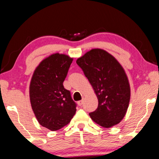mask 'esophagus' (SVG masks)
<instances>
[{
  "label": "esophagus",
  "mask_w": 159,
  "mask_h": 159,
  "mask_svg": "<svg viewBox=\"0 0 159 159\" xmlns=\"http://www.w3.org/2000/svg\"><path fill=\"white\" fill-rule=\"evenodd\" d=\"M78 105H79L80 106H82V105H83V100H80L78 102Z\"/></svg>",
  "instance_id": "esophagus-1"
}]
</instances>
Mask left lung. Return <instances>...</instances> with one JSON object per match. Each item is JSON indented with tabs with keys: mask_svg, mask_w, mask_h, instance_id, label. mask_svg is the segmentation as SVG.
<instances>
[{
	"mask_svg": "<svg viewBox=\"0 0 159 159\" xmlns=\"http://www.w3.org/2000/svg\"><path fill=\"white\" fill-rule=\"evenodd\" d=\"M76 64L88 78L98 98V107L89 113L94 122L104 127L119 124L127 112L130 98L124 69L105 50L95 48L77 59Z\"/></svg>",
	"mask_w": 159,
	"mask_h": 159,
	"instance_id": "1",
	"label": "left lung"
}]
</instances>
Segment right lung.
<instances>
[{
  "label": "right lung",
  "instance_id": "1",
  "mask_svg": "<svg viewBox=\"0 0 159 159\" xmlns=\"http://www.w3.org/2000/svg\"><path fill=\"white\" fill-rule=\"evenodd\" d=\"M73 59L54 54L45 59L35 69L29 88L31 105L38 122L54 131L70 122L76 104L63 86Z\"/></svg>",
  "mask_w": 159,
  "mask_h": 159
}]
</instances>
